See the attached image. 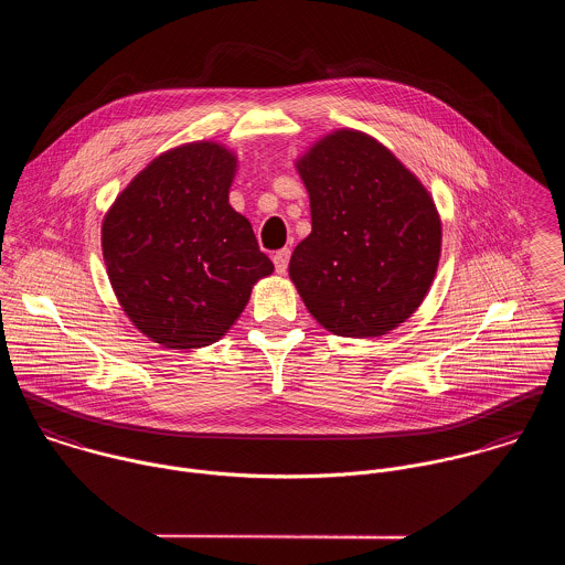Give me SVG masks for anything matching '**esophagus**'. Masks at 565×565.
I'll return each instance as SVG.
<instances>
[{
	"label": "esophagus",
	"instance_id": "esophagus-1",
	"mask_svg": "<svg viewBox=\"0 0 565 565\" xmlns=\"http://www.w3.org/2000/svg\"><path fill=\"white\" fill-rule=\"evenodd\" d=\"M289 258H291V249L289 247H282L274 254V265H276V271L278 274H285L287 271V265H289Z\"/></svg>",
	"mask_w": 565,
	"mask_h": 565
}]
</instances>
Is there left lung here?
Returning <instances> with one entry per match:
<instances>
[{
  "instance_id": "left-lung-1",
  "label": "left lung",
  "mask_w": 565,
  "mask_h": 565,
  "mask_svg": "<svg viewBox=\"0 0 565 565\" xmlns=\"http://www.w3.org/2000/svg\"><path fill=\"white\" fill-rule=\"evenodd\" d=\"M296 169L309 191L311 235L289 278L328 332L374 339L424 302L441 256V217L419 178L374 137L337 128Z\"/></svg>"
}]
</instances>
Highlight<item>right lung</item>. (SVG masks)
<instances>
[{
	"mask_svg": "<svg viewBox=\"0 0 565 565\" xmlns=\"http://www.w3.org/2000/svg\"><path fill=\"white\" fill-rule=\"evenodd\" d=\"M239 167L217 141L182 143L148 162L102 222L110 287L128 320L169 350L220 341L274 271L228 193Z\"/></svg>",
	"mask_w": 565,
	"mask_h": 565,
	"instance_id": "right-lung-1",
	"label": "right lung"
}]
</instances>
